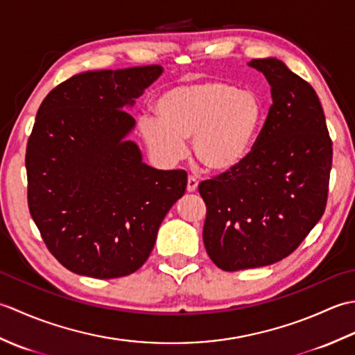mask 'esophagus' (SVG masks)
Segmentation results:
<instances>
[{
  "label": "esophagus",
  "mask_w": 355,
  "mask_h": 355,
  "mask_svg": "<svg viewBox=\"0 0 355 355\" xmlns=\"http://www.w3.org/2000/svg\"><path fill=\"white\" fill-rule=\"evenodd\" d=\"M187 192H195L198 189V180L195 178L193 175H189V178H187Z\"/></svg>",
  "instance_id": "obj_1"
}]
</instances>
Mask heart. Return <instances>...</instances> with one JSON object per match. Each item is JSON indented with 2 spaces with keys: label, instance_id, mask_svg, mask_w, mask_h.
Segmentation results:
<instances>
[{
  "label": "heart",
  "instance_id": "b5f03b06",
  "mask_svg": "<svg viewBox=\"0 0 355 355\" xmlns=\"http://www.w3.org/2000/svg\"><path fill=\"white\" fill-rule=\"evenodd\" d=\"M157 116H143L139 132L157 160H183L192 139L193 157L210 172H232L252 155L266 122V103L252 89L220 80L182 84L155 101Z\"/></svg>",
  "mask_w": 355,
  "mask_h": 355
}]
</instances>
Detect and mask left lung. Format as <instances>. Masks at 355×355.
<instances>
[{"label": "left lung", "instance_id": "obj_1", "mask_svg": "<svg viewBox=\"0 0 355 355\" xmlns=\"http://www.w3.org/2000/svg\"><path fill=\"white\" fill-rule=\"evenodd\" d=\"M271 87L248 160L198 186L209 258L224 271L271 266L291 254L327 207L333 166L325 114L314 88L275 58L253 59Z\"/></svg>", "mask_w": 355, "mask_h": 355}]
</instances>
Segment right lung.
I'll list each match as a JSON object with an SVG mask.
<instances>
[{"label": "right lung", "mask_w": 355, "mask_h": 355, "mask_svg": "<svg viewBox=\"0 0 355 355\" xmlns=\"http://www.w3.org/2000/svg\"><path fill=\"white\" fill-rule=\"evenodd\" d=\"M160 65L76 74L37 110L26 150L27 201L50 253L76 275L137 271L163 218L187 186L184 171H158L125 140V111L160 76Z\"/></svg>", "instance_id": "obj_1"}]
</instances>
